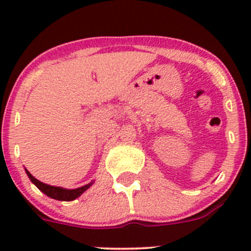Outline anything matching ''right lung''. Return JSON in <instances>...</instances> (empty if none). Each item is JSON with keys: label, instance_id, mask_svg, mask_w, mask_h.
Wrapping results in <instances>:
<instances>
[{"label": "right lung", "instance_id": "1", "mask_svg": "<svg viewBox=\"0 0 251 251\" xmlns=\"http://www.w3.org/2000/svg\"><path fill=\"white\" fill-rule=\"evenodd\" d=\"M26 174L27 176H29V178L31 179L32 183H34L40 191L44 192L46 196L50 197V198L57 199V201H74V199H76L78 196H81V194H82L83 192H85L91 184H92V183H88L86 184V186L80 187V188H76V189H64V188H60V187H53V186H48L46 183H42V182H40L39 179L35 178V177L32 176V175L27 170H26Z\"/></svg>", "mask_w": 251, "mask_h": 251}]
</instances>
